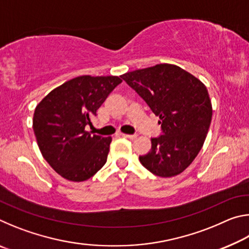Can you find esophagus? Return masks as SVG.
Instances as JSON below:
<instances>
[{
	"instance_id": "obj_1",
	"label": "esophagus",
	"mask_w": 249,
	"mask_h": 249,
	"mask_svg": "<svg viewBox=\"0 0 249 249\" xmlns=\"http://www.w3.org/2000/svg\"><path fill=\"white\" fill-rule=\"evenodd\" d=\"M121 135L125 138H129V140H135V138H137V135L134 134V135H128V134H124V133H121Z\"/></svg>"
}]
</instances>
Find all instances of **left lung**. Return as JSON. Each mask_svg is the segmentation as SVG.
<instances>
[{
  "label": "left lung",
  "mask_w": 249,
  "mask_h": 249,
  "mask_svg": "<svg viewBox=\"0 0 249 249\" xmlns=\"http://www.w3.org/2000/svg\"><path fill=\"white\" fill-rule=\"evenodd\" d=\"M148 104L163 135L151 138V149L140 156L147 170L161 178L181 174L204 144L212 120L206 87L180 67L160 64L121 75Z\"/></svg>",
  "instance_id": "left-lung-1"
}]
</instances>
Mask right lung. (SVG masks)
I'll list each match as a JSON object with an SVG mask.
<instances>
[{
    "mask_svg": "<svg viewBox=\"0 0 249 249\" xmlns=\"http://www.w3.org/2000/svg\"><path fill=\"white\" fill-rule=\"evenodd\" d=\"M122 77L80 75L50 91L37 104L33 129L50 167L73 182L93 177L105 162L112 137L87 132L91 119Z\"/></svg>",
    "mask_w": 249,
    "mask_h": 249,
    "instance_id": "right-lung-1",
    "label": "right lung"
}]
</instances>
